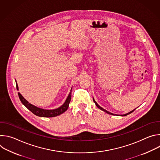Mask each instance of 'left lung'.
<instances>
[{"label":"left lung","instance_id":"obj_1","mask_svg":"<svg viewBox=\"0 0 160 160\" xmlns=\"http://www.w3.org/2000/svg\"><path fill=\"white\" fill-rule=\"evenodd\" d=\"M93 101H94V103L96 104V106L99 108V109H100L101 110H102V111H104V112H106V113H108V114H109V115H115V114H113V113H111V112H109V111H106V109H103L102 108H101L96 102V101L94 100V99L93 98ZM136 109V108H135ZM135 109H134L133 110H132V111H130V112H128V113H126V114H124V115H118V116H121V117H125V116H127V115H129V114H130V113H132Z\"/></svg>","mask_w":160,"mask_h":160}]
</instances>
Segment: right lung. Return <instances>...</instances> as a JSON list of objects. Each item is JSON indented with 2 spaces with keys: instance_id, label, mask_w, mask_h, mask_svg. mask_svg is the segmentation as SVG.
<instances>
[{
  "instance_id": "right-lung-1",
  "label": "right lung",
  "mask_w": 160,
  "mask_h": 160,
  "mask_svg": "<svg viewBox=\"0 0 160 160\" xmlns=\"http://www.w3.org/2000/svg\"><path fill=\"white\" fill-rule=\"evenodd\" d=\"M16 88L17 90H18V86L17 84V82L16 81ZM72 88H71L70 92L68 94L65 102L61 105L60 107L54 109H45L42 108H40L38 107H37L31 103H30L28 101H27L23 96H22L19 92H18V96L19 98L20 101H21L22 104H23L27 109H28L31 112H32L34 115L40 117H45V118H50V117H55L57 116H59L61 115L62 113L64 112L68 108V106H69V104L71 101V98H72Z\"/></svg>"
}]
</instances>
